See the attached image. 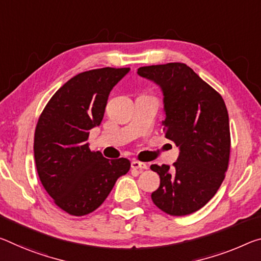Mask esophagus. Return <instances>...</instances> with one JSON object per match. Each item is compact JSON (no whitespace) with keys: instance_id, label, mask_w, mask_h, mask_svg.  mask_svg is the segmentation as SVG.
<instances>
[{"instance_id":"obj_1","label":"esophagus","mask_w":261,"mask_h":261,"mask_svg":"<svg viewBox=\"0 0 261 261\" xmlns=\"http://www.w3.org/2000/svg\"><path fill=\"white\" fill-rule=\"evenodd\" d=\"M131 168L134 169V171L143 172V171H145V169H147V165L144 163H139V161H132Z\"/></svg>"}]
</instances>
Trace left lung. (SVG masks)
Listing matches in <instances>:
<instances>
[{"instance_id": "8db88e82", "label": "left lung", "mask_w": 261, "mask_h": 261, "mask_svg": "<svg viewBox=\"0 0 261 261\" xmlns=\"http://www.w3.org/2000/svg\"><path fill=\"white\" fill-rule=\"evenodd\" d=\"M140 76L164 93L165 137L180 147L173 164L151 165L160 186L151 198L172 216L197 212L212 200L225 177L230 159L229 115L221 94L182 63L144 66Z\"/></svg>"}]
</instances>
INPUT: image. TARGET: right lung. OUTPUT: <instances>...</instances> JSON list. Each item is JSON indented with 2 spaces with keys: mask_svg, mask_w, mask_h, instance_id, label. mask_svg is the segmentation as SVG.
<instances>
[{
  "mask_svg": "<svg viewBox=\"0 0 261 261\" xmlns=\"http://www.w3.org/2000/svg\"><path fill=\"white\" fill-rule=\"evenodd\" d=\"M129 71L105 67L77 74L57 90L37 122L34 152L40 182L72 216L96 210L130 169L127 159H107L87 143L90 129L102 122L111 89Z\"/></svg>",
  "mask_w": 261,
  "mask_h": 261,
  "instance_id": "right-lung-1",
  "label": "right lung"
}]
</instances>
